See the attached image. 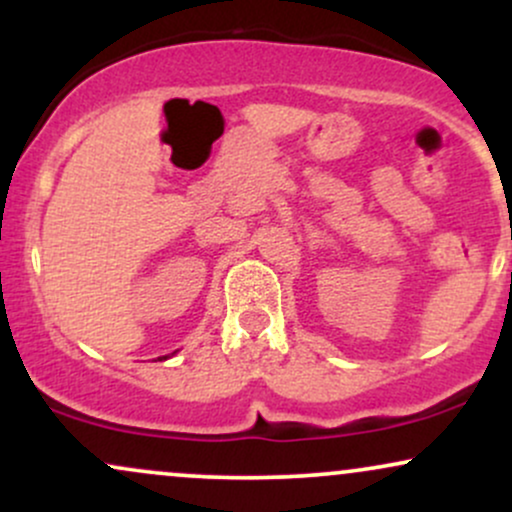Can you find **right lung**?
Instances as JSON below:
<instances>
[{
    "label": "right lung",
    "instance_id": "1",
    "mask_svg": "<svg viewBox=\"0 0 512 512\" xmlns=\"http://www.w3.org/2000/svg\"><path fill=\"white\" fill-rule=\"evenodd\" d=\"M173 354H175V351H173ZM166 358H168V356H158V361H166Z\"/></svg>",
    "mask_w": 512,
    "mask_h": 512
}]
</instances>
